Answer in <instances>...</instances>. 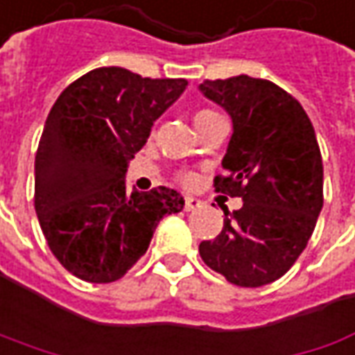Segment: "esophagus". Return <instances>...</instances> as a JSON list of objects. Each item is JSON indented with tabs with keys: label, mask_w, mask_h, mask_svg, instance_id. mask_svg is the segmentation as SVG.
<instances>
[{
	"label": "esophagus",
	"mask_w": 355,
	"mask_h": 355,
	"mask_svg": "<svg viewBox=\"0 0 355 355\" xmlns=\"http://www.w3.org/2000/svg\"><path fill=\"white\" fill-rule=\"evenodd\" d=\"M200 205H202V202H200L198 198H194V196H187V198H184V210H187V212H191V210H194V208H198Z\"/></svg>",
	"instance_id": "obj_1"
}]
</instances>
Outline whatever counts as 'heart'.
Masks as SVG:
<instances>
[{"label":"heart","instance_id":"b5f03b06","mask_svg":"<svg viewBox=\"0 0 355 355\" xmlns=\"http://www.w3.org/2000/svg\"><path fill=\"white\" fill-rule=\"evenodd\" d=\"M214 116H218V113H214V111H210V109H200V111H196V113H194V125H196V129H198L200 125H205L210 119H214ZM180 180H182L184 184H193L194 175H191V173H182V175H180Z\"/></svg>","mask_w":355,"mask_h":355}]
</instances>
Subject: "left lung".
<instances>
[{
	"mask_svg": "<svg viewBox=\"0 0 355 355\" xmlns=\"http://www.w3.org/2000/svg\"><path fill=\"white\" fill-rule=\"evenodd\" d=\"M198 89L232 119L226 175L214 178V189L244 202L224 212L220 234L202 240L198 252L232 284H270L298 260L324 205L316 132L300 103L266 79L239 75Z\"/></svg>",
	"mask_w": 355,
	"mask_h": 355,
	"instance_id": "8db88e82",
	"label": "left lung"
}]
</instances>
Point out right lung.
I'll return each mask as SVG.
<instances>
[{
    "instance_id": "right-lung-1",
    "label": "right lung",
    "mask_w": 355,
    "mask_h": 355,
    "mask_svg": "<svg viewBox=\"0 0 355 355\" xmlns=\"http://www.w3.org/2000/svg\"><path fill=\"white\" fill-rule=\"evenodd\" d=\"M187 79H148L99 67L51 107L35 155V212L43 236L73 276L107 284L147 252L162 216L180 212L175 189L127 193L129 161Z\"/></svg>"
}]
</instances>
